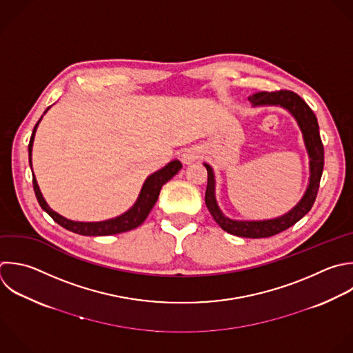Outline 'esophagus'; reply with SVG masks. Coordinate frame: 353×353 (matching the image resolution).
I'll use <instances>...</instances> for the list:
<instances>
[{
    "label": "esophagus",
    "mask_w": 353,
    "mask_h": 353,
    "mask_svg": "<svg viewBox=\"0 0 353 353\" xmlns=\"http://www.w3.org/2000/svg\"><path fill=\"white\" fill-rule=\"evenodd\" d=\"M196 159H199V152L193 148H189V149H185L183 153H182V161L185 164H190L193 163Z\"/></svg>",
    "instance_id": "34e87169"
}]
</instances>
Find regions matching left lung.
I'll list each match as a JSON object with an SVG mask.
<instances>
[{
    "instance_id": "1",
    "label": "left lung",
    "mask_w": 353,
    "mask_h": 353,
    "mask_svg": "<svg viewBox=\"0 0 353 353\" xmlns=\"http://www.w3.org/2000/svg\"><path fill=\"white\" fill-rule=\"evenodd\" d=\"M252 106H281L287 109L294 119L296 120L303 142L309 156V185L307 189L301 199V201L290 210L287 214L265 221H234L222 214L216 204L215 199V176L212 168L204 163L207 168V189H205V205L212 215L214 221L228 233L248 237V239H262L274 236L294 223H296L303 215H306L317 196L320 178L323 174L324 165V148L319 134V124L314 113L306 105V102L296 95L295 92L280 90L274 92H256L248 98Z\"/></svg>"
}]
</instances>
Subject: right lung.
Masks as SVG:
<instances>
[{
	"mask_svg": "<svg viewBox=\"0 0 353 353\" xmlns=\"http://www.w3.org/2000/svg\"><path fill=\"white\" fill-rule=\"evenodd\" d=\"M40 121H41V119L37 121V124L33 130L32 138H30V143H29V163H30V167H32V149H33L34 135H36V130H37ZM181 168H182L181 161L179 160H172L171 163H168L161 170L149 175L148 179L145 181L142 189H141V193H139V197H138L137 203L127 212L121 214L120 216H116V218H112V219H108V221H101V222H76V221H70V219L59 215L58 212L52 211L50 208V205L47 204V201L44 200L34 175H33V188H34V193H36V197H37L39 204L41 205V208L57 223H59L65 229H68L70 232H74L77 234H83V236H109V234H117V233L128 232V230H132V229L138 228L148 218L149 212L152 211L153 205L156 204L163 185L167 183Z\"/></svg>",
	"mask_w": 353,
	"mask_h": 353,
	"instance_id": "add662e5",
	"label": "right lung"
}]
</instances>
